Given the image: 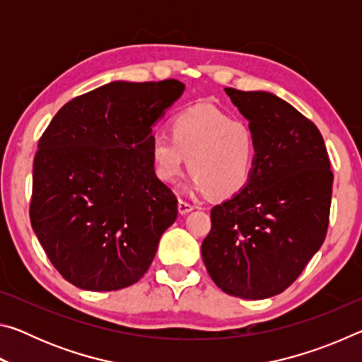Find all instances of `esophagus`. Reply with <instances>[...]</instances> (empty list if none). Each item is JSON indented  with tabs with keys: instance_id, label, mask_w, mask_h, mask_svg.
<instances>
[{
	"instance_id": "34e87169",
	"label": "esophagus",
	"mask_w": 362,
	"mask_h": 362,
	"mask_svg": "<svg viewBox=\"0 0 362 362\" xmlns=\"http://www.w3.org/2000/svg\"><path fill=\"white\" fill-rule=\"evenodd\" d=\"M177 207H179V212L182 214V216H185V214L192 212L194 209V206L192 203H187V201H183V199H179V204H177Z\"/></svg>"
}]
</instances>
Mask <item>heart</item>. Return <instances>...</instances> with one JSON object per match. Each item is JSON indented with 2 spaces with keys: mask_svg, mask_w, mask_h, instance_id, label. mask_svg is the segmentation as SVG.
<instances>
[{
  "mask_svg": "<svg viewBox=\"0 0 362 362\" xmlns=\"http://www.w3.org/2000/svg\"><path fill=\"white\" fill-rule=\"evenodd\" d=\"M173 137L156 134L150 142L151 166L164 183H174L183 168L192 185L214 198L233 196L252 175L257 144L247 122L231 119L212 107H194L177 115Z\"/></svg>",
  "mask_w": 362,
  "mask_h": 362,
  "instance_id": "heart-1",
  "label": "heart"
}]
</instances>
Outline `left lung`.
Here are the masks:
<instances>
[{
	"mask_svg": "<svg viewBox=\"0 0 362 362\" xmlns=\"http://www.w3.org/2000/svg\"><path fill=\"white\" fill-rule=\"evenodd\" d=\"M257 144L252 175L211 211L201 254L220 289L260 300L286 291L326 240L334 174L322 136L265 90L225 88Z\"/></svg>",
	"mask_w": 362,
	"mask_h": 362,
	"instance_id": "left-lung-1",
	"label": "left lung"
}]
</instances>
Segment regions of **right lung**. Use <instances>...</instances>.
I'll list each match as a JSON object with an SVG mask.
<instances>
[{"mask_svg": "<svg viewBox=\"0 0 362 362\" xmlns=\"http://www.w3.org/2000/svg\"><path fill=\"white\" fill-rule=\"evenodd\" d=\"M177 79L113 81L59 110L33 161L30 222L57 272L79 289L136 284L177 218L151 166V126L182 95Z\"/></svg>", "mask_w": 362, "mask_h": 362, "instance_id": "add662e5", "label": "right lung"}]
</instances>
